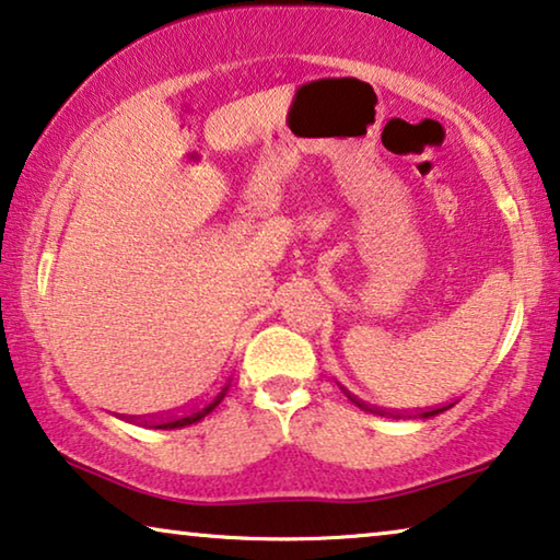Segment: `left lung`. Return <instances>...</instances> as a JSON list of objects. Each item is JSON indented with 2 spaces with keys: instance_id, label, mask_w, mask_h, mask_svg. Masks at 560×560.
I'll use <instances>...</instances> for the list:
<instances>
[{
  "instance_id": "left-lung-1",
  "label": "left lung",
  "mask_w": 560,
  "mask_h": 560,
  "mask_svg": "<svg viewBox=\"0 0 560 560\" xmlns=\"http://www.w3.org/2000/svg\"><path fill=\"white\" fill-rule=\"evenodd\" d=\"M346 396L355 404V407L363 409V411H371V415H378V417H394V419H399V417H401V411H394V409H381V407H371V404L361 401L359 396H353V394H348V392H346ZM450 407H452V404H450ZM450 407H436V409L419 411V417H421V419H427V417H436V415H442V411H447Z\"/></svg>"
}]
</instances>
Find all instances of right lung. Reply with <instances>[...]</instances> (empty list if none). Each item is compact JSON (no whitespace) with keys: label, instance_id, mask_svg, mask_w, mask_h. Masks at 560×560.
Wrapping results in <instances>:
<instances>
[{"label":"right lung","instance_id":"right-lung-1","mask_svg":"<svg viewBox=\"0 0 560 560\" xmlns=\"http://www.w3.org/2000/svg\"><path fill=\"white\" fill-rule=\"evenodd\" d=\"M230 392V381H224L220 388H214L212 394L207 396V399H201L197 404H191L189 409L179 411V415H172V417H161L156 421H145L149 427H156V429H179V427H189V424H197L199 419H205L209 411L214 407H220V401L224 399V394Z\"/></svg>","mask_w":560,"mask_h":560}]
</instances>
